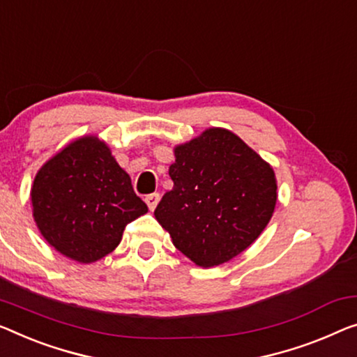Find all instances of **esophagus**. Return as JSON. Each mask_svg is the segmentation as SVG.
<instances>
[{
    "label": "esophagus",
    "instance_id": "esophagus-1",
    "mask_svg": "<svg viewBox=\"0 0 357 357\" xmlns=\"http://www.w3.org/2000/svg\"><path fill=\"white\" fill-rule=\"evenodd\" d=\"M146 204H147V206L151 210H153L157 206V204H158V200H160V194H157V192H153V194H149V195H146Z\"/></svg>",
    "mask_w": 357,
    "mask_h": 357
}]
</instances>
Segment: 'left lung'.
<instances>
[{
	"label": "left lung",
	"mask_w": 357,
	"mask_h": 357,
	"mask_svg": "<svg viewBox=\"0 0 357 357\" xmlns=\"http://www.w3.org/2000/svg\"><path fill=\"white\" fill-rule=\"evenodd\" d=\"M174 157V185L157 205V221L195 264L213 268L229 261L257 241L273 216V168L222 128L178 146Z\"/></svg>",
	"instance_id": "8db88e82"
}]
</instances>
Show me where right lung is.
<instances>
[{
	"label": "right lung",
	"mask_w": 357,
	"mask_h": 357,
	"mask_svg": "<svg viewBox=\"0 0 357 357\" xmlns=\"http://www.w3.org/2000/svg\"><path fill=\"white\" fill-rule=\"evenodd\" d=\"M33 216L47 242L79 263L98 261L147 205L96 137H82L45 163L31 188Z\"/></svg>",
	"instance_id": "right-lung-1"
}]
</instances>
